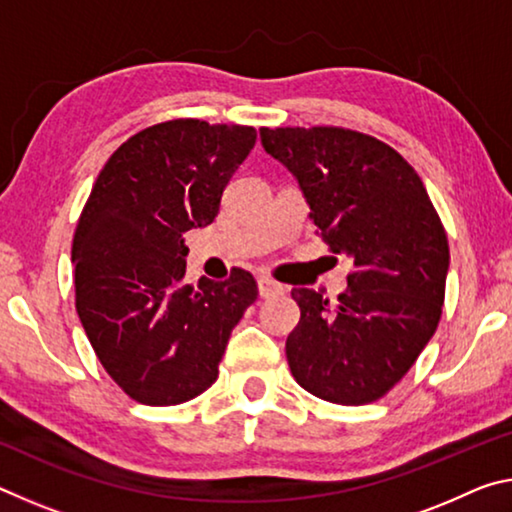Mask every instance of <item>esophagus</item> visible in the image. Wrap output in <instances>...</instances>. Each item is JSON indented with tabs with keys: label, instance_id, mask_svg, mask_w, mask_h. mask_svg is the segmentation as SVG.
I'll return each mask as SVG.
<instances>
[{
	"label": "esophagus",
	"instance_id": "1",
	"mask_svg": "<svg viewBox=\"0 0 512 512\" xmlns=\"http://www.w3.org/2000/svg\"><path fill=\"white\" fill-rule=\"evenodd\" d=\"M257 289L262 298H273V296H280V293H284L282 284H277L275 280H271V277H266V275H262L257 280Z\"/></svg>",
	"mask_w": 512,
	"mask_h": 512
}]
</instances>
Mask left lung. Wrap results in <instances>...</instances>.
Here are the masks:
<instances>
[{"label":"left lung","instance_id":"obj_1","mask_svg":"<svg viewBox=\"0 0 512 512\" xmlns=\"http://www.w3.org/2000/svg\"><path fill=\"white\" fill-rule=\"evenodd\" d=\"M305 194L334 255L352 259L336 305L293 289L300 323L287 339L298 384L359 406L384 397L420 357L445 302L449 246L415 169L377 137L350 128H259Z\"/></svg>","mask_w":512,"mask_h":512}]
</instances>
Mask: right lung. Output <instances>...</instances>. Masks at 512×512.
Segmentation results:
<instances>
[{
    "label": "right lung",
    "mask_w": 512,
    "mask_h": 512,
    "mask_svg": "<svg viewBox=\"0 0 512 512\" xmlns=\"http://www.w3.org/2000/svg\"><path fill=\"white\" fill-rule=\"evenodd\" d=\"M239 124L171 119L110 155L74 232L76 311L94 352L135 402L194 400L219 377L230 332L257 300L235 268L185 284V232L219 214L232 173L255 146Z\"/></svg>",
    "instance_id": "add662e5"
}]
</instances>
